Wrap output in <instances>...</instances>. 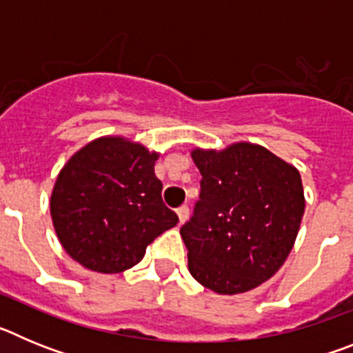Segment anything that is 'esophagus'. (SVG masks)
<instances>
[{
  "label": "esophagus",
  "mask_w": 353,
  "mask_h": 353,
  "mask_svg": "<svg viewBox=\"0 0 353 353\" xmlns=\"http://www.w3.org/2000/svg\"><path fill=\"white\" fill-rule=\"evenodd\" d=\"M176 214H179L180 224H183L187 219H189V207H185V205H183V207H180L179 210H176Z\"/></svg>",
  "instance_id": "obj_1"
}]
</instances>
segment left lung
Masks as SVG:
<instances>
[{"instance_id":"8db88e82","label":"left lung","mask_w":353,"mask_h":353,"mask_svg":"<svg viewBox=\"0 0 353 353\" xmlns=\"http://www.w3.org/2000/svg\"><path fill=\"white\" fill-rule=\"evenodd\" d=\"M199 199L180 228L189 272L212 292L233 295L274 276L293 248L304 215L299 171L263 146L236 143L194 150Z\"/></svg>"}]
</instances>
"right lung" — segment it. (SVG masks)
<instances>
[{"mask_svg": "<svg viewBox=\"0 0 353 353\" xmlns=\"http://www.w3.org/2000/svg\"><path fill=\"white\" fill-rule=\"evenodd\" d=\"M157 154L123 138H99L74 154L51 196L65 251L95 272L117 274L141 261L148 244L179 223L162 203Z\"/></svg>", "mask_w": 353, "mask_h": 353, "instance_id": "right-lung-1", "label": "right lung"}]
</instances>
